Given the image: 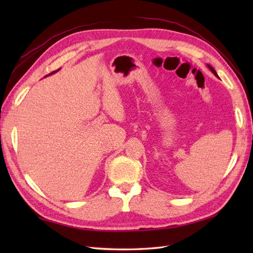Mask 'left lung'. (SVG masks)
I'll use <instances>...</instances> for the list:
<instances>
[{"mask_svg": "<svg viewBox=\"0 0 253 253\" xmlns=\"http://www.w3.org/2000/svg\"><path fill=\"white\" fill-rule=\"evenodd\" d=\"M208 66H209V68H210V69H211V72H212V73H213L214 75H215V76H216V77H218V76H217V74H216V72H215V71H214V68H213L212 66H210V65H208Z\"/></svg>", "mask_w": 253, "mask_h": 253, "instance_id": "1", "label": "left lung"}]
</instances>
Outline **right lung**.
Instances as JSON below:
<instances>
[{
  "mask_svg": "<svg viewBox=\"0 0 253 253\" xmlns=\"http://www.w3.org/2000/svg\"><path fill=\"white\" fill-rule=\"evenodd\" d=\"M53 73H54V72H53Z\"/></svg>",
  "mask_w": 253,
  "mask_h": 253,
  "instance_id": "obj_1",
  "label": "right lung"
}]
</instances>
